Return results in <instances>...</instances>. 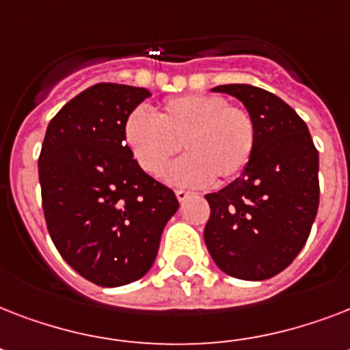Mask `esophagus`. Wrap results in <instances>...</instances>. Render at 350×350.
Listing matches in <instances>:
<instances>
[{
    "label": "esophagus",
    "mask_w": 350,
    "mask_h": 350,
    "mask_svg": "<svg viewBox=\"0 0 350 350\" xmlns=\"http://www.w3.org/2000/svg\"><path fill=\"white\" fill-rule=\"evenodd\" d=\"M189 196H191V192H189V191H183V189H176V198H178L180 202H185Z\"/></svg>",
    "instance_id": "34e87169"
}]
</instances>
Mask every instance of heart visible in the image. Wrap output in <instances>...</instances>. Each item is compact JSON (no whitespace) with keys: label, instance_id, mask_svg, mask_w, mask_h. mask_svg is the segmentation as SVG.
Instances as JSON below:
<instances>
[{"label":"heart","instance_id":"obj_1","mask_svg":"<svg viewBox=\"0 0 350 350\" xmlns=\"http://www.w3.org/2000/svg\"><path fill=\"white\" fill-rule=\"evenodd\" d=\"M123 139L147 174L163 172L178 150L187 156L167 180L176 185H205L234 180L249 165L256 145V125L249 111L214 94L170 98L150 116L134 111L123 123Z\"/></svg>","mask_w":350,"mask_h":350}]
</instances>
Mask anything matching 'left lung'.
<instances>
[{
  "label": "left lung",
  "instance_id": "left-lung-1",
  "mask_svg": "<svg viewBox=\"0 0 350 350\" xmlns=\"http://www.w3.org/2000/svg\"><path fill=\"white\" fill-rule=\"evenodd\" d=\"M214 92L238 98L256 125L252 158L239 178L207 194L205 245L232 278L261 282L287 269L314 224L320 158L305 121L282 98L245 83Z\"/></svg>",
  "mask_w": 350,
  "mask_h": 350
}]
</instances>
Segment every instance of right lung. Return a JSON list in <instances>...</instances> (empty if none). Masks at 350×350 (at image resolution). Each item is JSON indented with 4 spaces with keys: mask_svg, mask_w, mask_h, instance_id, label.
<instances>
[{
    "mask_svg": "<svg viewBox=\"0 0 350 350\" xmlns=\"http://www.w3.org/2000/svg\"><path fill=\"white\" fill-rule=\"evenodd\" d=\"M148 96L142 87L92 85L52 118L41 147L46 229L63 260L100 287L145 276L180 207L123 139V123Z\"/></svg>",
    "mask_w": 350,
    "mask_h": 350,
    "instance_id": "obj_1",
    "label": "right lung"
}]
</instances>
